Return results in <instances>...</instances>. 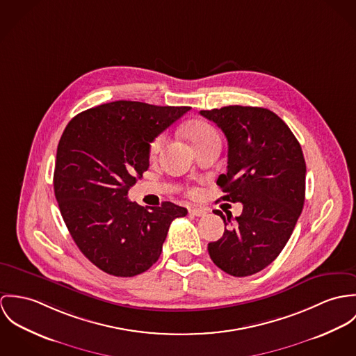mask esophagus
<instances>
[{
  "label": "esophagus",
  "mask_w": 356,
  "mask_h": 356,
  "mask_svg": "<svg viewBox=\"0 0 356 356\" xmlns=\"http://www.w3.org/2000/svg\"><path fill=\"white\" fill-rule=\"evenodd\" d=\"M188 210H190V213H191V214H194V216H197V217H203V216H206V213H207V211H206V209L194 207V206H193V207H190Z\"/></svg>",
  "instance_id": "1"
}]
</instances>
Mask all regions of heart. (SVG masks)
Masks as SVG:
<instances>
[{
	"label": "heart",
	"mask_w": 356,
	"mask_h": 356,
	"mask_svg": "<svg viewBox=\"0 0 356 356\" xmlns=\"http://www.w3.org/2000/svg\"><path fill=\"white\" fill-rule=\"evenodd\" d=\"M184 135L190 140L193 147H197L199 145H202V143H204V142H207L213 138L220 136L217 129L213 125H210L209 122L203 121V120L190 121L184 127ZM163 140H165V136L159 135L150 143V154L152 156H156L159 153L162 145H163Z\"/></svg>",
	"instance_id": "b5f03b06"
}]
</instances>
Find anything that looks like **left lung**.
I'll use <instances>...</instances> for the list:
<instances>
[{
	"mask_svg": "<svg viewBox=\"0 0 356 356\" xmlns=\"http://www.w3.org/2000/svg\"><path fill=\"white\" fill-rule=\"evenodd\" d=\"M228 140V169L217 184L222 200L240 202L243 211L217 241L207 244L211 261L225 273L251 276L270 265L285 247L302 213L306 162L289 127L269 109L224 106L200 111Z\"/></svg>",
	"mask_w": 356,
	"mask_h": 356,
	"instance_id": "1",
	"label": "left lung"
}]
</instances>
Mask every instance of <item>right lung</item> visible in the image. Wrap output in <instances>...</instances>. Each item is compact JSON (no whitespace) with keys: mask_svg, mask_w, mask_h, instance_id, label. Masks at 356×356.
<instances>
[{"mask_svg":"<svg viewBox=\"0 0 356 356\" xmlns=\"http://www.w3.org/2000/svg\"><path fill=\"white\" fill-rule=\"evenodd\" d=\"M188 111L115 101L81 112L65 127L54 195L80 251L105 273L134 277L150 269L170 222L187 214L172 202L147 210L127 195L149 169L150 143Z\"/></svg>","mask_w":356,"mask_h":356,"instance_id":"obj_1","label":"right lung"}]
</instances>
